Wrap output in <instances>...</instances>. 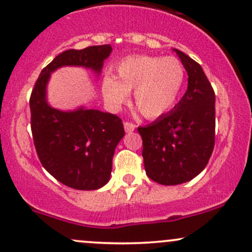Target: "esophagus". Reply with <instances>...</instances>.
I'll use <instances>...</instances> for the list:
<instances>
[{
    "label": "esophagus",
    "mask_w": 252,
    "mask_h": 252,
    "mask_svg": "<svg viewBox=\"0 0 252 252\" xmlns=\"http://www.w3.org/2000/svg\"><path fill=\"white\" fill-rule=\"evenodd\" d=\"M135 129H136V126L134 123L124 122V130H126V132H132Z\"/></svg>",
    "instance_id": "34e87169"
}]
</instances>
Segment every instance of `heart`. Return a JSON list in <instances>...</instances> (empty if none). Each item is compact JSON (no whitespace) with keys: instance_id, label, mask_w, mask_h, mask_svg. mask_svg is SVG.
Segmentation results:
<instances>
[{"instance_id":"b5f03b06","label":"heart","mask_w":252,"mask_h":252,"mask_svg":"<svg viewBox=\"0 0 252 252\" xmlns=\"http://www.w3.org/2000/svg\"><path fill=\"white\" fill-rule=\"evenodd\" d=\"M116 76L104 75L101 92L105 104L117 110L132 93L135 108L145 118H157L174 107L186 72L175 57L129 56L115 66Z\"/></svg>"}]
</instances>
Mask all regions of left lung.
I'll return each mask as SVG.
<instances>
[{
    "instance_id": "left-lung-1",
    "label": "left lung",
    "mask_w": 252,
    "mask_h": 252,
    "mask_svg": "<svg viewBox=\"0 0 252 252\" xmlns=\"http://www.w3.org/2000/svg\"><path fill=\"white\" fill-rule=\"evenodd\" d=\"M188 90L170 113L139 126L148 177L163 186L191 181L207 166L215 145V93L202 66L178 49Z\"/></svg>"
}]
</instances>
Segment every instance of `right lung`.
<instances>
[{
  "mask_svg": "<svg viewBox=\"0 0 252 252\" xmlns=\"http://www.w3.org/2000/svg\"><path fill=\"white\" fill-rule=\"evenodd\" d=\"M110 44L65 50L41 71L30 96L32 138L38 158L49 174L76 190H96L110 180L113 157L124 136L121 118L81 105L61 110L48 102L50 76L63 66L90 69L101 75Z\"/></svg>",
  "mask_w": 252,
  "mask_h": 252,
  "instance_id": "obj_1",
  "label": "right lung"
}]
</instances>
